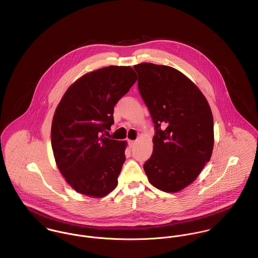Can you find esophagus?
<instances>
[{
  "label": "esophagus",
  "instance_id": "34e87169",
  "mask_svg": "<svg viewBox=\"0 0 258 258\" xmlns=\"http://www.w3.org/2000/svg\"><path fill=\"white\" fill-rule=\"evenodd\" d=\"M129 144H130L131 147H133L136 144V141L135 140H129Z\"/></svg>",
  "mask_w": 258,
  "mask_h": 258
}]
</instances>
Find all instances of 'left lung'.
<instances>
[{
  "label": "left lung",
  "instance_id": "1",
  "mask_svg": "<svg viewBox=\"0 0 258 258\" xmlns=\"http://www.w3.org/2000/svg\"><path fill=\"white\" fill-rule=\"evenodd\" d=\"M134 69L156 130L153 154L144 164L148 180L163 191H180L198 178L212 157L211 107L198 86L176 69L149 62Z\"/></svg>",
  "mask_w": 258,
  "mask_h": 258
}]
</instances>
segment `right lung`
<instances>
[{
  "label": "right lung",
  "mask_w": 258,
  "mask_h": 258,
  "mask_svg": "<svg viewBox=\"0 0 258 258\" xmlns=\"http://www.w3.org/2000/svg\"><path fill=\"white\" fill-rule=\"evenodd\" d=\"M130 67H106L74 82L58 103L51 124L56 166L77 192L103 198L118 184L126 141L103 134L114 123V106L136 82Z\"/></svg>",
  "instance_id": "1"
}]
</instances>
